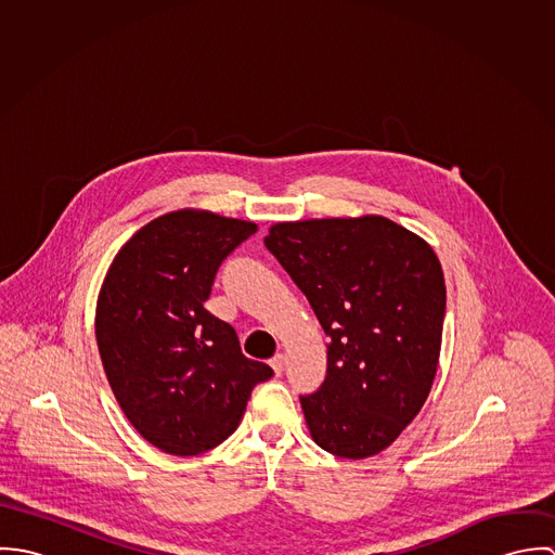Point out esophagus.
I'll return each mask as SVG.
<instances>
[{"mask_svg":"<svg viewBox=\"0 0 555 555\" xmlns=\"http://www.w3.org/2000/svg\"><path fill=\"white\" fill-rule=\"evenodd\" d=\"M284 363H286V357H284L282 352H278V354H275V357L269 361V365L273 367V372H275L278 376L284 372Z\"/></svg>","mask_w":555,"mask_h":555,"instance_id":"1","label":"esophagus"}]
</instances>
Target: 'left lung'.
<instances>
[{
	"instance_id": "left-lung-1",
	"label": "left lung",
	"mask_w": 555,
	"mask_h": 555,
	"mask_svg": "<svg viewBox=\"0 0 555 555\" xmlns=\"http://www.w3.org/2000/svg\"><path fill=\"white\" fill-rule=\"evenodd\" d=\"M264 245L331 339L324 383L301 396L314 442L344 460L378 455L434 385L447 310L438 256L383 216L280 222Z\"/></svg>"
}]
</instances>
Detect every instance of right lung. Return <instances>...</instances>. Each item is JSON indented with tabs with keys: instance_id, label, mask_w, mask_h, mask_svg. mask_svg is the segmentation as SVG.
Wrapping results in <instances>:
<instances>
[{
	"instance_id": "obj_1",
	"label": "right lung",
	"mask_w": 555,
	"mask_h": 555,
	"mask_svg": "<svg viewBox=\"0 0 555 555\" xmlns=\"http://www.w3.org/2000/svg\"><path fill=\"white\" fill-rule=\"evenodd\" d=\"M254 233V222L181 209L143 227L108 267L95 308L102 365L128 421L164 453L222 444L273 376L205 310L222 260Z\"/></svg>"
}]
</instances>
